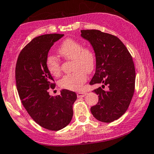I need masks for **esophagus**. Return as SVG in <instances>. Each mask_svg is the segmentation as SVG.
<instances>
[{"instance_id": "1", "label": "esophagus", "mask_w": 154, "mask_h": 154, "mask_svg": "<svg viewBox=\"0 0 154 154\" xmlns=\"http://www.w3.org/2000/svg\"><path fill=\"white\" fill-rule=\"evenodd\" d=\"M87 95V93L86 92H78L77 93V95L78 98H81V97H84Z\"/></svg>"}]
</instances>
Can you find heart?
<instances>
[{
    "label": "heart",
    "mask_w": 154,
    "mask_h": 154,
    "mask_svg": "<svg viewBox=\"0 0 154 154\" xmlns=\"http://www.w3.org/2000/svg\"><path fill=\"white\" fill-rule=\"evenodd\" d=\"M59 54L68 60H72L74 72L65 75L59 81V86L63 89L79 91L86 82L87 74L93 71L95 66V54L89 48H83L82 43L73 39H66L58 50ZM46 67L53 76L61 74V65L54 56H48Z\"/></svg>",
    "instance_id": "1"
}]
</instances>
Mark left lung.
<instances>
[{"instance_id": "left-lung-1", "label": "left lung", "mask_w": 154, "mask_h": 154, "mask_svg": "<svg viewBox=\"0 0 154 154\" xmlns=\"http://www.w3.org/2000/svg\"><path fill=\"white\" fill-rule=\"evenodd\" d=\"M81 36L91 44L95 54V75L91 85L101 83L109 87L93 91L98 102L91 108L98 121L109 123L118 119L128 110L135 91V69L132 58L117 37L97 29L81 30Z\"/></svg>"}]
</instances>
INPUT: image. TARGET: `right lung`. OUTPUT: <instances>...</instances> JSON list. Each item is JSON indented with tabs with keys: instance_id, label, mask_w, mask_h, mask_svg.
<instances>
[{
	"instance_id": "add662e5",
	"label": "right lung",
	"mask_w": 154,
	"mask_h": 154,
	"mask_svg": "<svg viewBox=\"0 0 154 154\" xmlns=\"http://www.w3.org/2000/svg\"><path fill=\"white\" fill-rule=\"evenodd\" d=\"M63 36L48 34L32 39L19 54L15 70L17 91L24 107L35 122L54 131L70 123L77 100L75 92L66 89L55 97L49 95V88L54 89L55 84L46 67L48 54Z\"/></svg>"
}]
</instances>
